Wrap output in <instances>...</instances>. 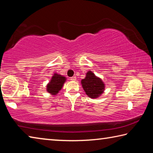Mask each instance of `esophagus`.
I'll return each mask as SVG.
<instances>
[{
  "mask_svg": "<svg viewBox=\"0 0 153 153\" xmlns=\"http://www.w3.org/2000/svg\"><path fill=\"white\" fill-rule=\"evenodd\" d=\"M70 79L72 80V81H76V76L71 77V78H70Z\"/></svg>",
  "mask_w": 153,
  "mask_h": 153,
  "instance_id": "34e87169",
  "label": "esophagus"
}]
</instances>
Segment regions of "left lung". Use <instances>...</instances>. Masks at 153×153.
<instances>
[{
  "mask_svg": "<svg viewBox=\"0 0 153 153\" xmlns=\"http://www.w3.org/2000/svg\"><path fill=\"white\" fill-rule=\"evenodd\" d=\"M86 77L81 83L86 94L92 98L100 97L105 90V84L101 79L97 77L91 71H88Z\"/></svg>",
  "mask_w": 153,
  "mask_h": 153,
  "instance_id": "left-lung-1",
  "label": "left lung"
}]
</instances>
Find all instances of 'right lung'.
Segmentation results:
<instances>
[{
	"label": "right lung",
	"instance_id": "right-lung-1",
	"mask_svg": "<svg viewBox=\"0 0 153 153\" xmlns=\"http://www.w3.org/2000/svg\"><path fill=\"white\" fill-rule=\"evenodd\" d=\"M65 80V77L62 76L61 75L56 73L54 74L50 82L48 83L47 86H46L47 92L51 93L52 95H56L61 90Z\"/></svg>",
	"mask_w": 153,
	"mask_h": 153
}]
</instances>
